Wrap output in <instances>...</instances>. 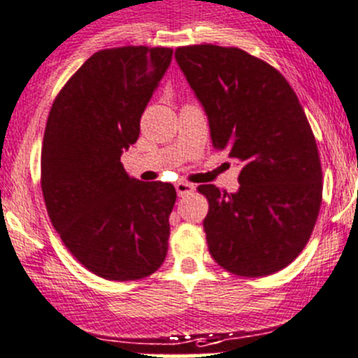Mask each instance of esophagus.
<instances>
[{
  "mask_svg": "<svg viewBox=\"0 0 358 358\" xmlns=\"http://www.w3.org/2000/svg\"><path fill=\"white\" fill-rule=\"evenodd\" d=\"M176 192H178L180 198H183V196L192 194V192H194V185L189 182H178L176 183Z\"/></svg>",
  "mask_w": 358,
  "mask_h": 358,
  "instance_id": "obj_1",
  "label": "esophagus"
}]
</instances>
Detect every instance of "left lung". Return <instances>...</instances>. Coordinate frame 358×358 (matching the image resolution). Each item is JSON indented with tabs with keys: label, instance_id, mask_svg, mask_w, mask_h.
<instances>
[{
	"label": "left lung",
	"instance_id": "left-lung-1",
	"mask_svg": "<svg viewBox=\"0 0 358 358\" xmlns=\"http://www.w3.org/2000/svg\"><path fill=\"white\" fill-rule=\"evenodd\" d=\"M175 57L207 112L212 146L243 166L237 192L198 187L208 251L237 276L273 275L307 246L323 198L303 107L280 71L239 48L194 44Z\"/></svg>",
	"mask_w": 358,
	"mask_h": 358
}]
</instances>
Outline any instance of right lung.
Listing matches in <instances>:
<instances>
[{
  "mask_svg": "<svg viewBox=\"0 0 358 358\" xmlns=\"http://www.w3.org/2000/svg\"><path fill=\"white\" fill-rule=\"evenodd\" d=\"M171 48L123 46L85 60L57 94L41 153L48 215L71 255L114 282L141 280L167 255L171 183L130 178L123 150L171 64Z\"/></svg>",
  "mask_w": 358,
  "mask_h": 358,
  "instance_id": "1",
  "label": "right lung"
}]
</instances>
